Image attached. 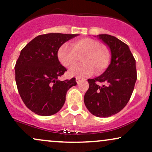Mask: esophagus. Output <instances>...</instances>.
Here are the masks:
<instances>
[{"mask_svg":"<svg viewBox=\"0 0 152 152\" xmlns=\"http://www.w3.org/2000/svg\"><path fill=\"white\" fill-rule=\"evenodd\" d=\"M76 82H77L78 84H79V83H81V81H84L85 79H84V78H81V77H76Z\"/></svg>","mask_w":152,"mask_h":152,"instance_id":"obj_1","label":"esophagus"}]
</instances>
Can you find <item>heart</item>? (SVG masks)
<instances>
[{"label": "heart", "mask_w": 152, "mask_h": 152, "mask_svg": "<svg viewBox=\"0 0 152 152\" xmlns=\"http://www.w3.org/2000/svg\"><path fill=\"white\" fill-rule=\"evenodd\" d=\"M61 64L66 68H70L81 58L83 64L74 66L69 70L71 76L83 77L91 74L96 69V74H101L109 66L111 54L109 50L103 47L96 40L84 38L71 43H64L57 53Z\"/></svg>", "instance_id": "obj_1"}]
</instances>
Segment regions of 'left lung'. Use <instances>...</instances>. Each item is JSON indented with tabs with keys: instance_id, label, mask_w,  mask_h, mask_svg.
Returning a JSON list of instances; mask_svg holds the SVG:
<instances>
[{
	"instance_id": "8db88e82",
	"label": "left lung",
	"mask_w": 152,
	"mask_h": 152,
	"mask_svg": "<svg viewBox=\"0 0 152 152\" xmlns=\"http://www.w3.org/2000/svg\"><path fill=\"white\" fill-rule=\"evenodd\" d=\"M111 53L109 67L101 76L88 79L89 88L84 104L92 114L109 117L121 111L129 102L137 78L136 61L126 43L108 34L97 36ZM104 83L99 86L97 83Z\"/></svg>"
}]
</instances>
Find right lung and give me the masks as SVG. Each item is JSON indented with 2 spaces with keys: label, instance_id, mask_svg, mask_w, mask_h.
Masks as SVG:
<instances>
[{
  "label": "right lung",
  "instance_id": "add662e5",
  "mask_svg": "<svg viewBox=\"0 0 152 152\" xmlns=\"http://www.w3.org/2000/svg\"><path fill=\"white\" fill-rule=\"evenodd\" d=\"M78 34L51 33L36 36L20 51L15 66V82L25 105L40 116L56 114L76 78L60 81L66 69L57 53L61 45Z\"/></svg>",
  "mask_w": 152,
  "mask_h": 152
}]
</instances>
